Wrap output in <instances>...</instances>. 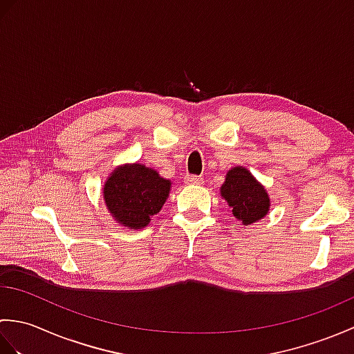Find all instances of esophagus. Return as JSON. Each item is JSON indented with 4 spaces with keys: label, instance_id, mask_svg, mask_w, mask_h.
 I'll list each match as a JSON object with an SVG mask.
<instances>
[{
    "label": "esophagus",
    "instance_id": "esophagus-1",
    "mask_svg": "<svg viewBox=\"0 0 354 354\" xmlns=\"http://www.w3.org/2000/svg\"><path fill=\"white\" fill-rule=\"evenodd\" d=\"M204 179H202V176H198V175H187L184 178V183L189 184V185H196V184H201Z\"/></svg>",
    "mask_w": 354,
    "mask_h": 354
}]
</instances>
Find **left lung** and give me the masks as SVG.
I'll return each mask as SVG.
<instances>
[{
	"mask_svg": "<svg viewBox=\"0 0 354 354\" xmlns=\"http://www.w3.org/2000/svg\"><path fill=\"white\" fill-rule=\"evenodd\" d=\"M221 194L236 219L243 225L259 222L269 212L270 199L266 189L242 165L228 170Z\"/></svg>",
	"mask_w": 354,
	"mask_h": 354,
	"instance_id": "left-lung-1",
	"label": "left lung"
}]
</instances>
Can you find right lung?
<instances>
[{
  "label": "right lung",
  "instance_id": "obj_1",
  "mask_svg": "<svg viewBox=\"0 0 354 354\" xmlns=\"http://www.w3.org/2000/svg\"><path fill=\"white\" fill-rule=\"evenodd\" d=\"M171 183L140 162L120 165L106 179L103 199L117 223L141 230L160 213L169 198Z\"/></svg>",
  "mask_w": 354,
  "mask_h": 354
}]
</instances>
